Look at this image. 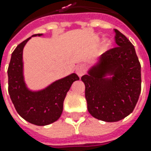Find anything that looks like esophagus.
I'll list each match as a JSON object with an SVG mask.
<instances>
[{
	"mask_svg": "<svg viewBox=\"0 0 151 151\" xmlns=\"http://www.w3.org/2000/svg\"><path fill=\"white\" fill-rule=\"evenodd\" d=\"M76 72L79 76H83L86 72V65L85 64H80L79 65H77L76 68Z\"/></svg>",
	"mask_w": 151,
	"mask_h": 151,
	"instance_id": "1",
	"label": "esophagus"
}]
</instances>
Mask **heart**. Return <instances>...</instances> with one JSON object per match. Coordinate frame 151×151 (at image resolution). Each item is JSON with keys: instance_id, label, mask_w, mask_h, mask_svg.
<instances>
[{"instance_id": "heart-1", "label": "heart", "mask_w": 151, "mask_h": 151, "mask_svg": "<svg viewBox=\"0 0 151 151\" xmlns=\"http://www.w3.org/2000/svg\"><path fill=\"white\" fill-rule=\"evenodd\" d=\"M111 44H112V42H111L110 40H108V39H106V40L103 42V49H104V50H107V49L111 46Z\"/></svg>"}]
</instances>
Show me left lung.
Returning a JSON list of instances; mask_svg holds the SVG:
<instances>
[{
	"mask_svg": "<svg viewBox=\"0 0 151 151\" xmlns=\"http://www.w3.org/2000/svg\"><path fill=\"white\" fill-rule=\"evenodd\" d=\"M114 32L118 47L102 54L81 77L88 112L105 122L129 115L141 91V66L135 49L123 33Z\"/></svg>",
	"mask_w": 151,
	"mask_h": 151,
	"instance_id": "left-lung-1",
	"label": "left lung"
}]
</instances>
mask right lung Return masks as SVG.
Masks as SVG:
<instances>
[{
    "label": "right lung",
    "mask_w": 151,
    "mask_h": 151,
    "mask_svg": "<svg viewBox=\"0 0 151 151\" xmlns=\"http://www.w3.org/2000/svg\"><path fill=\"white\" fill-rule=\"evenodd\" d=\"M42 35L38 33L32 37ZM32 37L18 44L12 54L7 70L8 92L17 112L22 119L32 124L44 126L60 119L67 92L79 77L73 73L55 81L42 90L28 89L23 76L22 52L27 42Z\"/></svg>",
    "instance_id": "1"
}]
</instances>
